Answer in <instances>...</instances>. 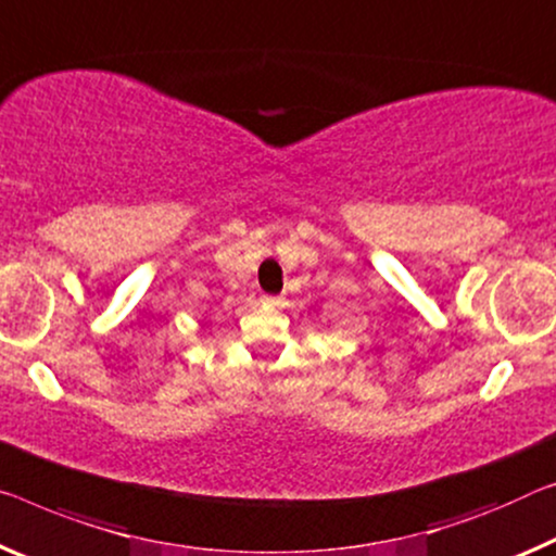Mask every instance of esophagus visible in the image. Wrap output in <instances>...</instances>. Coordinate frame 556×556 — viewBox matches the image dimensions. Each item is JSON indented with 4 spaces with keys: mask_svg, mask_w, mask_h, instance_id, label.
<instances>
[{
    "mask_svg": "<svg viewBox=\"0 0 556 556\" xmlns=\"http://www.w3.org/2000/svg\"><path fill=\"white\" fill-rule=\"evenodd\" d=\"M261 301L266 303V305H278V303H280V298H276V295H263Z\"/></svg>",
    "mask_w": 556,
    "mask_h": 556,
    "instance_id": "34e87169",
    "label": "esophagus"
}]
</instances>
